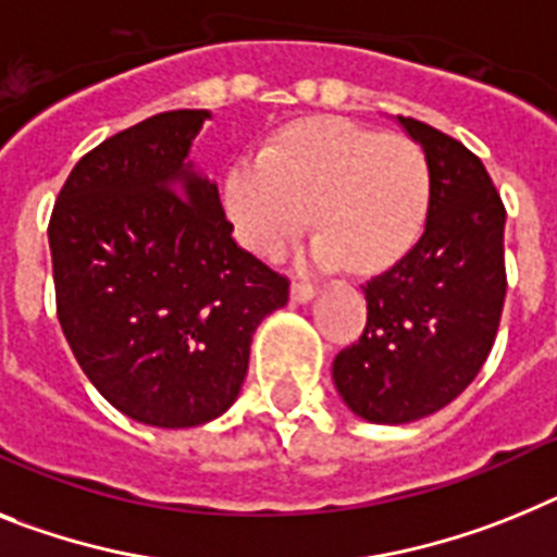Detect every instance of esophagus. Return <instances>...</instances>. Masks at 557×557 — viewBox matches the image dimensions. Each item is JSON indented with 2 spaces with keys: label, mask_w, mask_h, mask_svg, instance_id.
I'll return each instance as SVG.
<instances>
[{
  "label": "esophagus",
  "mask_w": 557,
  "mask_h": 557,
  "mask_svg": "<svg viewBox=\"0 0 557 557\" xmlns=\"http://www.w3.org/2000/svg\"><path fill=\"white\" fill-rule=\"evenodd\" d=\"M314 283H308V280H302V277H297L292 283V300L294 302H308L311 300V297H314Z\"/></svg>",
  "instance_id": "esophagus-1"
}]
</instances>
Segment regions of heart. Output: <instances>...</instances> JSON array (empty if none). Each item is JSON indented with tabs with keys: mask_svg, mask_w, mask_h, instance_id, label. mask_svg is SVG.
<instances>
[{
	"mask_svg": "<svg viewBox=\"0 0 557 557\" xmlns=\"http://www.w3.org/2000/svg\"><path fill=\"white\" fill-rule=\"evenodd\" d=\"M433 175L422 147L350 121H311L283 129L260 158H243L226 177V209L251 251L286 249L317 209L314 251L343 257L350 271L399 263L424 232Z\"/></svg>",
	"mask_w": 557,
	"mask_h": 557,
	"instance_id": "heart-1",
	"label": "heart"
}]
</instances>
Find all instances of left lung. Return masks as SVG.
I'll return each mask as SVG.
<instances>
[{
  "label": "left lung",
  "mask_w": 557,
  "mask_h": 557,
  "mask_svg": "<svg viewBox=\"0 0 557 557\" xmlns=\"http://www.w3.org/2000/svg\"><path fill=\"white\" fill-rule=\"evenodd\" d=\"M399 124L433 175L424 235L362 286L366 331L334 359L345 405L382 424L436 413L479 376L507 297V209L481 158L424 121Z\"/></svg>",
  "instance_id": "8db88e82"
}]
</instances>
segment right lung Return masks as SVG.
<instances>
[{
  "instance_id": "1",
  "label": "right lung",
  "mask_w": 557,
  "mask_h": 557,
  "mask_svg": "<svg viewBox=\"0 0 557 557\" xmlns=\"http://www.w3.org/2000/svg\"><path fill=\"white\" fill-rule=\"evenodd\" d=\"M207 110L144 119L90 149L48 223L55 314L112 408L152 428L228 410L251 334L288 277L232 240L218 186L186 163Z\"/></svg>"
}]
</instances>
